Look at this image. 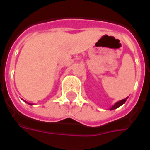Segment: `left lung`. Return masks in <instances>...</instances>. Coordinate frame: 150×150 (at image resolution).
<instances>
[{
    "instance_id": "8db88e82",
    "label": "left lung",
    "mask_w": 150,
    "mask_h": 150,
    "mask_svg": "<svg viewBox=\"0 0 150 150\" xmlns=\"http://www.w3.org/2000/svg\"><path fill=\"white\" fill-rule=\"evenodd\" d=\"M127 99H128V97L125 98V99H124V100H121L118 101V102H116V104H114V105H112V106L111 107L110 110H113V109H116V108H117L120 107L122 104H124L125 103V101L127 100Z\"/></svg>"
}]
</instances>
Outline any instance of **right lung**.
Returning a JSON list of instances; mask_svg holds the SVG:
<instances>
[{"label":"right lung","instance_id":"right-lung-1","mask_svg":"<svg viewBox=\"0 0 150 150\" xmlns=\"http://www.w3.org/2000/svg\"><path fill=\"white\" fill-rule=\"evenodd\" d=\"M26 103H27V102H26ZM27 104H29L30 105H33V104H30V103H27Z\"/></svg>","mask_w":150,"mask_h":150}]
</instances>
